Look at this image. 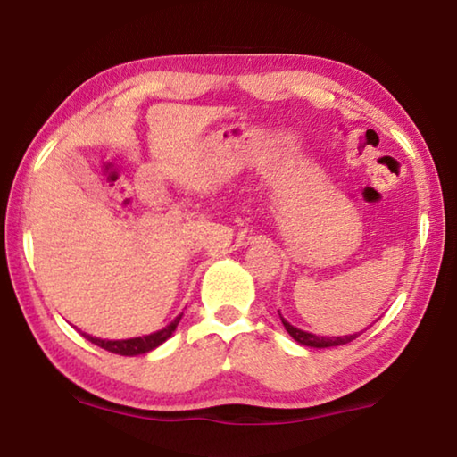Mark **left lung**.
Here are the masks:
<instances>
[{
    "label": "left lung",
    "instance_id": "left-lung-1",
    "mask_svg": "<svg viewBox=\"0 0 457 457\" xmlns=\"http://www.w3.org/2000/svg\"><path fill=\"white\" fill-rule=\"evenodd\" d=\"M280 320L284 324V328L288 330V335L294 340H296V343L306 345V346H314V349H327V346L346 345V343H351V340H354L361 335V332H359V335H346V337H316V335H311V332L292 327V324L288 320H284L282 316H280Z\"/></svg>",
    "mask_w": 457,
    "mask_h": 457
}]
</instances>
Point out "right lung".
<instances>
[{
  "mask_svg": "<svg viewBox=\"0 0 457 457\" xmlns=\"http://www.w3.org/2000/svg\"><path fill=\"white\" fill-rule=\"evenodd\" d=\"M179 314L177 319L167 324L165 328H161L157 332H153V335H146V337H137V338H127V340H103V338H96V337H90L87 332H82L84 338H88L90 343H95L100 349H104L108 353H114V354H122V357H135V354H145L153 349H157L159 345H163L165 340L173 335L177 324L181 320Z\"/></svg>",
  "mask_w": 457,
  "mask_h": 457,
  "instance_id": "obj_1",
  "label": "right lung"
}]
</instances>
